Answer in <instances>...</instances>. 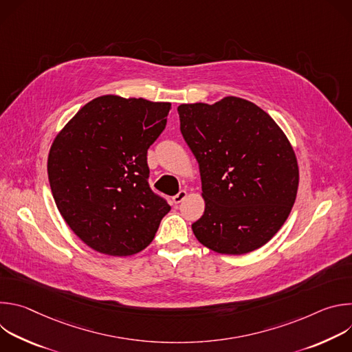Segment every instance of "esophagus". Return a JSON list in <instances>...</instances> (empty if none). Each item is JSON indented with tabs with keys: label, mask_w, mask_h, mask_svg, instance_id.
<instances>
[{
	"label": "esophagus",
	"mask_w": 352,
	"mask_h": 352,
	"mask_svg": "<svg viewBox=\"0 0 352 352\" xmlns=\"http://www.w3.org/2000/svg\"><path fill=\"white\" fill-rule=\"evenodd\" d=\"M186 196H188L186 190H179V192L173 197V202H174L175 205H178V204H181V202H182V200H184Z\"/></svg>",
	"instance_id": "obj_1"
}]
</instances>
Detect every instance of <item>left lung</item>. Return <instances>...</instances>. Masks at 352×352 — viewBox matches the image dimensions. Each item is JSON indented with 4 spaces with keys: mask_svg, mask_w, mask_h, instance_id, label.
Returning a JSON list of instances; mask_svg holds the SVG:
<instances>
[{
    "mask_svg": "<svg viewBox=\"0 0 352 352\" xmlns=\"http://www.w3.org/2000/svg\"><path fill=\"white\" fill-rule=\"evenodd\" d=\"M179 129L199 163L205 213L192 224L200 243L243 255L287 220L298 190L294 150L274 120L248 100L178 107Z\"/></svg>",
    "mask_w": 352,
    "mask_h": 352,
    "instance_id": "1",
    "label": "left lung"
}]
</instances>
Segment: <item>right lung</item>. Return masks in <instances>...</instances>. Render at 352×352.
<instances>
[{"label": "right lung", "mask_w": 352, "mask_h": 352, "mask_svg": "<svg viewBox=\"0 0 352 352\" xmlns=\"http://www.w3.org/2000/svg\"><path fill=\"white\" fill-rule=\"evenodd\" d=\"M171 103L114 94L83 106L57 135L47 171L56 205L91 249L140 252L170 205L148 185L147 148L164 131Z\"/></svg>", "instance_id": "add662e5"}]
</instances>
